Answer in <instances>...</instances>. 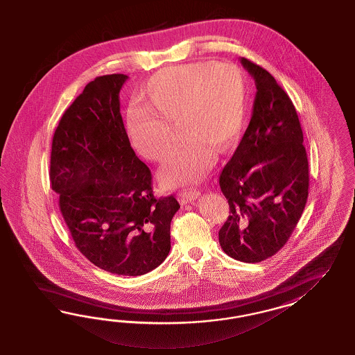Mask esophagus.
Returning a JSON list of instances; mask_svg holds the SVG:
<instances>
[{
  "label": "esophagus",
  "instance_id": "34e87169",
  "mask_svg": "<svg viewBox=\"0 0 355 355\" xmlns=\"http://www.w3.org/2000/svg\"><path fill=\"white\" fill-rule=\"evenodd\" d=\"M199 195H200L199 190H196V189H187V190H183V191L180 193V200L182 203H189V202H193V199H196Z\"/></svg>",
  "mask_w": 355,
  "mask_h": 355
}]
</instances>
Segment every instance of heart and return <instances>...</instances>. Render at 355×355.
<instances>
[{
  "mask_svg": "<svg viewBox=\"0 0 355 355\" xmlns=\"http://www.w3.org/2000/svg\"><path fill=\"white\" fill-rule=\"evenodd\" d=\"M139 103L128 112L126 132L144 159L162 162L171 146L168 123H178L182 141L160 171L168 186L200 181L215 164L216 150H232L248 119L245 76L229 62L199 61L162 69L140 88Z\"/></svg>",
  "mask_w": 355,
  "mask_h": 355,
  "instance_id": "obj_1",
  "label": "heart"
}]
</instances>
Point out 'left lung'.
Returning a JSON list of instances; mask_svg holds the SVG:
<instances>
[{
	"label": "left lung",
	"instance_id": "left-lung-1",
	"mask_svg": "<svg viewBox=\"0 0 355 355\" xmlns=\"http://www.w3.org/2000/svg\"><path fill=\"white\" fill-rule=\"evenodd\" d=\"M257 95L248 130L220 174L229 217L218 242L230 258L258 263L288 242L309 196V162L291 97L259 64L241 58Z\"/></svg>",
	"mask_w": 355,
	"mask_h": 355
}]
</instances>
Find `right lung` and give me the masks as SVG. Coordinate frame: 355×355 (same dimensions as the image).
<instances>
[{"mask_svg": "<svg viewBox=\"0 0 355 355\" xmlns=\"http://www.w3.org/2000/svg\"><path fill=\"white\" fill-rule=\"evenodd\" d=\"M128 76H97L54 131L49 178L78 250L110 273L141 276L171 251L175 198H155L119 113Z\"/></svg>", "mask_w": 355, "mask_h": 355, "instance_id": "add662e5", "label": "right lung"}]
</instances>
